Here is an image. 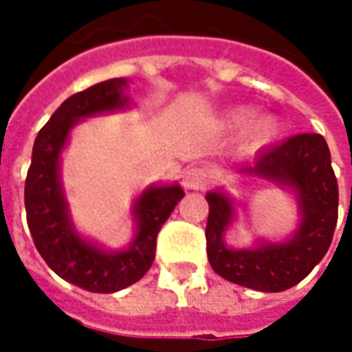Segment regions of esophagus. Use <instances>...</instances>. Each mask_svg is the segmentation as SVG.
<instances>
[{
  "label": "esophagus",
  "instance_id": "obj_1",
  "mask_svg": "<svg viewBox=\"0 0 352 352\" xmlns=\"http://www.w3.org/2000/svg\"><path fill=\"white\" fill-rule=\"evenodd\" d=\"M209 183V173L206 168L192 166L183 173V186L188 190H204Z\"/></svg>",
  "mask_w": 352,
  "mask_h": 352
}]
</instances>
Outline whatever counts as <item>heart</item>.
Masks as SVG:
<instances>
[{"label": "heart", "instance_id": "obj_1", "mask_svg": "<svg viewBox=\"0 0 352 352\" xmlns=\"http://www.w3.org/2000/svg\"><path fill=\"white\" fill-rule=\"evenodd\" d=\"M251 116V111L245 107H239L236 111H232L228 115V122L234 126L243 124L247 118ZM273 131H275V120L270 115H262L258 118H254L247 128H245V139L247 143L251 145H262L267 139L272 138Z\"/></svg>", "mask_w": 352, "mask_h": 352}]
</instances>
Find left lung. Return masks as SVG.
<instances>
[{
	"instance_id": "1",
	"label": "left lung",
	"mask_w": 352,
	"mask_h": 352,
	"mask_svg": "<svg viewBox=\"0 0 352 352\" xmlns=\"http://www.w3.org/2000/svg\"><path fill=\"white\" fill-rule=\"evenodd\" d=\"M241 171L294 192L300 226L283 243L258 241L252 249H230L224 232L236 217L234 201L226 192H209L207 258L214 273L230 283L260 292H283L305 279L332 243L340 192L330 148L322 135L300 133L264 148Z\"/></svg>"
}]
</instances>
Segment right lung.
Returning <instances> with one entry per match:
<instances>
[{"label":"right lung","mask_w":352,"mask_h":352,"mask_svg":"<svg viewBox=\"0 0 352 352\" xmlns=\"http://www.w3.org/2000/svg\"><path fill=\"white\" fill-rule=\"evenodd\" d=\"M126 88L128 80L120 77L67 98L35 138L24 188L28 226L43 260L62 279L98 294L122 290L148 272L156 254V236L184 196L179 184L145 188L131 211L135 237L122 251H105L80 237L73 226L60 181V154L79 120L128 107Z\"/></svg>","instance_id":"right-lung-1"}]
</instances>
